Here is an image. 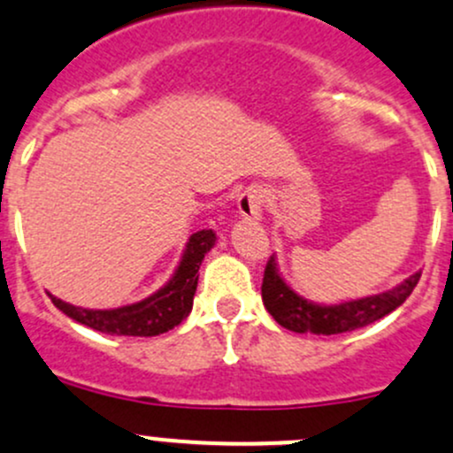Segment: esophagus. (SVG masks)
<instances>
[{
    "label": "esophagus",
    "mask_w": 453,
    "mask_h": 453,
    "mask_svg": "<svg viewBox=\"0 0 453 453\" xmlns=\"http://www.w3.org/2000/svg\"><path fill=\"white\" fill-rule=\"evenodd\" d=\"M263 202H265V193L263 188L258 187H250L245 188L236 199V206H239V212L242 219H260V212H263Z\"/></svg>",
    "instance_id": "obj_1"
}]
</instances>
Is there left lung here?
Segmentation results:
<instances>
[{"label": "left lung", "instance_id": "left-lung-1", "mask_svg": "<svg viewBox=\"0 0 453 453\" xmlns=\"http://www.w3.org/2000/svg\"><path fill=\"white\" fill-rule=\"evenodd\" d=\"M418 278H421V271L411 275L406 282H402L393 290H387V293L354 299V302H342L339 306H319V303L299 297L295 290L287 287V282L280 278L275 258L271 256L265 266L263 302L271 317L290 332H299V334L312 332V334L326 336L342 334V332L371 326L373 321L387 317L395 308L402 306L415 290Z\"/></svg>", "mask_w": 453, "mask_h": 453}]
</instances>
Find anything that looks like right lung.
Instances as JSON below:
<instances>
[{
  "mask_svg": "<svg viewBox=\"0 0 453 453\" xmlns=\"http://www.w3.org/2000/svg\"><path fill=\"white\" fill-rule=\"evenodd\" d=\"M214 241H217V236L212 230L195 232L187 242V250H184L173 278L142 302L112 308V311H88V308L71 306L63 299L50 295L51 303L73 321L104 332V334L158 336L163 332L173 330L188 317L190 308H193L195 290H197L199 265H202L203 256L212 250Z\"/></svg>",
  "mask_w": 453,
  "mask_h": 453,
  "instance_id": "right-lung-1",
  "label": "right lung"
}]
</instances>
